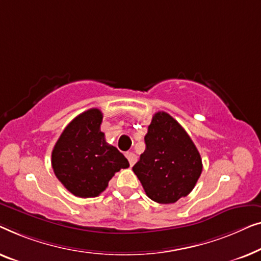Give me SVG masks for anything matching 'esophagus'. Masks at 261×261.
Instances as JSON below:
<instances>
[{
	"instance_id": "esophagus-1",
	"label": "esophagus",
	"mask_w": 261,
	"mask_h": 261,
	"mask_svg": "<svg viewBox=\"0 0 261 261\" xmlns=\"http://www.w3.org/2000/svg\"><path fill=\"white\" fill-rule=\"evenodd\" d=\"M126 159L129 160V163H130L131 167L134 166L136 162H137V156H136L134 152H127L126 153Z\"/></svg>"
}]
</instances>
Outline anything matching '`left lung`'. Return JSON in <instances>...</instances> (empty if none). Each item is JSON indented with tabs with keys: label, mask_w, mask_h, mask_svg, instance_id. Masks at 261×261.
<instances>
[{
	"label": "left lung",
	"mask_w": 261,
	"mask_h": 261,
	"mask_svg": "<svg viewBox=\"0 0 261 261\" xmlns=\"http://www.w3.org/2000/svg\"><path fill=\"white\" fill-rule=\"evenodd\" d=\"M144 141V152L132 170L148 197L168 204L188 195L202 172V160L186 130L160 111L153 115Z\"/></svg>",
	"instance_id": "obj_1"
}]
</instances>
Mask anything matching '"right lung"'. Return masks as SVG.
I'll return each instance as SVG.
<instances>
[{
    "mask_svg": "<svg viewBox=\"0 0 261 261\" xmlns=\"http://www.w3.org/2000/svg\"><path fill=\"white\" fill-rule=\"evenodd\" d=\"M101 120L98 109L80 113L65 127L52 151L58 179L73 195L84 199L98 196L117 171L130 166L116 146L106 143Z\"/></svg>",
    "mask_w": 261,
    "mask_h": 261,
    "instance_id": "add662e5",
    "label": "right lung"
}]
</instances>
